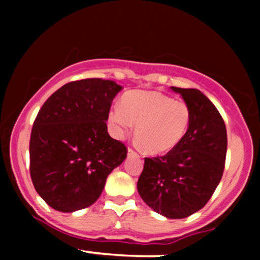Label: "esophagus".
<instances>
[{"label":"esophagus","mask_w":260,"mask_h":260,"mask_svg":"<svg viewBox=\"0 0 260 260\" xmlns=\"http://www.w3.org/2000/svg\"><path fill=\"white\" fill-rule=\"evenodd\" d=\"M128 156H132V157H139V154L137 153L136 150H133L132 148H128Z\"/></svg>","instance_id":"esophagus-1"}]
</instances>
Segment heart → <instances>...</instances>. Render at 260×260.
Here are the masks:
<instances>
[{"mask_svg":"<svg viewBox=\"0 0 260 260\" xmlns=\"http://www.w3.org/2000/svg\"><path fill=\"white\" fill-rule=\"evenodd\" d=\"M192 112L187 103L157 91H131L121 107L110 111V121L120 133L137 126L136 137L151 155L165 154L186 136Z\"/></svg>","mask_w":260,"mask_h":260,"instance_id":"1","label":"heart"}]
</instances>
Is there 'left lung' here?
I'll list each match as a JSON object with an SVG mask.
<instances>
[{"label": "left lung", "mask_w": 260, "mask_h": 260, "mask_svg": "<svg viewBox=\"0 0 260 260\" xmlns=\"http://www.w3.org/2000/svg\"><path fill=\"white\" fill-rule=\"evenodd\" d=\"M171 89L189 106V128L168 154L145 157L137 188L156 213L169 219H183L201 210L221 181L228 133L220 112L201 90Z\"/></svg>", "instance_id": "obj_1"}]
</instances>
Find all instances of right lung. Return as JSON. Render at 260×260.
<instances>
[{"label": "right lung", "mask_w": 260, "mask_h": 260, "mask_svg": "<svg viewBox=\"0 0 260 260\" xmlns=\"http://www.w3.org/2000/svg\"><path fill=\"white\" fill-rule=\"evenodd\" d=\"M122 86L112 80H74L56 90L34 121L29 155L39 196L62 213L98 201L107 176L127 157V148L110 137L106 121Z\"/></svg>", "instance_id": "obj_1"}]
</instances>
